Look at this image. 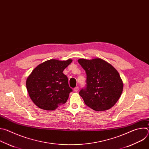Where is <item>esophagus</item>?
I'll use <instances>...</instances> for the list:
<instances>
[{
	"label": "esophagus",
	"mask_w": 149,
	"mask_h": 149,
	"mask_svg": "<svg viewBox=\"0 0 149 149\" xmlns=\"http://www.w3.org/2000/svg\"><path fill=\"white\" fill-rule=\"evenodd\" d=\"M78 90H79V87H76L75 88H74V91L75 92H78Z\"/></svg>",
	"instance_id": "esophagus-1"
}]
</instances>
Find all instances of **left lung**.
Returning a JSON list of instances; mask_svg holds the SVG:
<instances>
[{"label": "left lung", "mask_w": 149, "mask_h": 149, "mask_svg": "<svg viewBox=\"0 0 149 149\" xmlns=\"http://www.w3.org/2000/svg\"><path fill=\"white\" fill-rule=\"evenodd\" d=\"M87 74V88L79 94L87 106L97 111L108 110L116 104L123 90V82L116 69L99 58L78 60Z\"/></svg>", "instance_id": "obj_1"}]
</instances>
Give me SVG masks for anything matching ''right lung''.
Wrapping results in <instances>:
<instances>
[{"instance_id":"1","label":"right lung","mask_w":149,"mask_h":149,"mask_svg":"<svg viewBox=\"0 0 149 149\" xmlns=\"http://www.w3.org/2000/svg\"><path fill=\"white\" fill-rule=\"evenodd\" d=\"M72 61L71 59L46 61L39 64L28 76L26 82L27 91L39 108L52 111L67 102L72 90L63 71Z\"/></svg>"}]
</instances>
